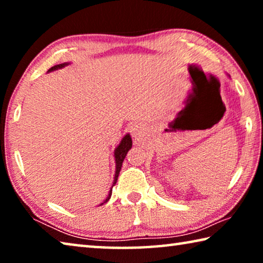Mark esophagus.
<instances>
[{
    "label": "esophagus",
    "mask_w": 263,
    "mask_h": 263,
    "mask_svg": "<svg viewBox=\"0 0 263 263\" xmlns=\"http://www.w3.org/2000/svg\"><path fill=\"white\" fill-rule=\"evenodd\" d=\"M131 133H132V136H133V137H138V136L140 135V127L138 126V125L132 126V128H131Z\"/></svg>",
    "instance_id": "esophagus-1"
}]
</instances>
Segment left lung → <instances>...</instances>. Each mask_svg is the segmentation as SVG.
I'll use <instances>...</instances> for the list:
<instances>
[{
	"label": "left lung",
	"instance_id": "obj_1",
	"mask_svg": "<svg viewBox=\"0 0 263 263\" xmlns=\"http://www.w3.org/2000/svg\"><path fill=\"white\" fill-rule=\"evenodd\" d=\"M229 77H230V75H229Z\"/></svg>",
	"mask_w": 263,
	"mask_h": 263
}]
</instances>
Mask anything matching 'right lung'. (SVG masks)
I'll use <instances>...</instances> for the list:
<instances>
[{
    "label": "right lung",
    "mask_w": 263,
    "mask_h": 263,
    "mask_svg": "<svg viewBox=\"0 0 263 263\" xmlns=\"http://www.w3.org/2000/svg\"><path fill=\"white\" fill-rule=\"evenodd\" d=\"M69 64H70V62H64V64H59V65L53 66V67H51L50 69L47 70V73L53 72V70H57V69L64 68V67H66V66H68ZM131 147H132V139H131V136H130V133H126V135L123 137V139L121 140V142H119V144H118L117 147L115 148L114 157H115V162H116V171H115L114 182H112V185H111V188H110L108 197H106V198L104 199V202L101 203L100 205H103L104 203H106V202H108L109 199H110L111 194H112V188H114V185L116 184V182H117L119 172H121V169H122V164H123L124 159H125L126 154H127V152H128V149H131Z\"/></svg>",
    "instance_id": "1"
}]
</instances>
